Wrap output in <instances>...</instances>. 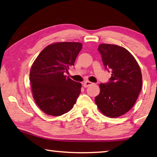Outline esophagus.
Returning <instances> with one entry per match:
<instances>
[{
	"instance_id": "1",
	"label": "esophagus",
	"mask_w": 157,
	"mask_h": 157,
	"mask_svg": "<svg viewBox=\"0 0 157 157\" xmlns=\"http://www.w3.org/2000/svg\"><path fill=\"white\" fill-rule=\"evenodd\" d=\"M91 85H92V82H91L90 81H86L83 83V86H85V87H88V86H90Z\"/></svg>"
}]
</instances>
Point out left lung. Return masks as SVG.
Returning <instances> with one entry per match:
<instances>
[{"instance_id":"left-lung-1","label":"left lung","mask_w":157,"mask_h":157,"mask_svg":"<svg viewBox=\"0 0 157 157\" xmlns=\"http://www.w3.org/2000/svg\"><path fill=\"white\" fill-rule=\"evenodd\" d=\"M98 51L111 77L108 82L99 85L100 93L95 97V103L105 116L117 118L130 111L136 102L142 90L141 70L125 48L102 44Z\"/></svg>"}]
</instances>
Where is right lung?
Wrapping results in <instances>:
<instances>
[{
  "mask_svg": "<svg viewBox=\"0 0 157 157\" xmlns=\"http://www.w3.org/2000/svg\"><path fill=\"white\" fill-rule=\"evenodd\" d=\"M82 44L58 42L46 46L34 60L29 79L34 99L48 115L59 116L72 109L81 92V83L64 75L75 61Z\"/></svg>",
  "mask_w": 157,
  "mask_h": 157,
  "instance_id": "1",
  "label": "right lung"
}]
</instances>
